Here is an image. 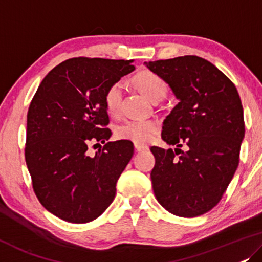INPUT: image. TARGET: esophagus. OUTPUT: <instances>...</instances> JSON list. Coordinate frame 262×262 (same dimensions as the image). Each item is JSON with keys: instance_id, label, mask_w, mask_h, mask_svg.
Returning <instances> with one entry per match:
<instances>
[{"instance_id": "esophagus-1", "label": "esophagus", "mask_w": 262, "mask_h": 262, "mask_svg": "<svg viewBox=\"0 0 262 262\" xmlns=\"http://www.w3.org/2000/svg\"><path fill=\"white\" fill-rule=\"evenodd\" d=\"M134 147H135V150L136 152H146V150H148L149 148H148V146H143V145H134Z\"/></svg>"}]
</instances>
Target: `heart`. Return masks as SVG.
Returning <instances> with one entry per match:
<instances>
[{
  "mask_svg": "<svg viewBox=\"0 0 262 262\" xmlns=\"http://www.w3.org/2000/svg\"><path fill=\"white\" fill-rule=\"evenodd\" d=\"M134 84L141 94L149 101H161L167 93V84L159 76L150 71L139 72L134 77ZM123 84L116 82L105 91L104 104L110 115L120 113L122 101ZM159 130V123L154 120H130L126 121L116 128V136L121 140H127L143 145L149 142Z\"/></svg>",
  "mask_w": 262,
  "mask_h": 262,
  "instance_id": "obj_1",
  "label": "heart"
}]
</instances>
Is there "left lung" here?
Here are the masks:
<instances>
[{
    "mask_svg": "<svg viewBox=\"0 0 262 262\" xmlns=\"http://www.w3.org/2000/svg\"><path fill=\"white\" fill-rule=\"evenodd\" d=\"M178 99L163 123L164 149L153 146V191L168 212L196 217L222 198L240 160L245 121L234 83L197 56L145 62ZM186 147L185 151L180 149Z\"/></svg>",
    "mask_w": 262,
    "mask_h": 262,
    "instance_id": "left-lung-1",
    "label": "left lung"
}]
</instances>
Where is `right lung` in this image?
Instances as JSON below:
<instances>
[{
	"instance_id": "right-lung-1",
	"label": "right lung",
	"mask_w": 262,
	"mask_h": 262,
	"mask_svg": "<svg viewBox=\"0 0 262 262\" xmlns=\"http://www.w3.org/2000/svg\"><path fill=\"white\" fill-rule=\"evenodd\" d=\"M134 70L132 60L68 59L47 73L32 99L26 164L40 203L66 222L94 221L115 198L134 146L127 140L106 142L112 130L105 128L104 95ZM93 142L106 145L91 157Z\"/></svg>"
}]
</instances>
